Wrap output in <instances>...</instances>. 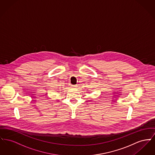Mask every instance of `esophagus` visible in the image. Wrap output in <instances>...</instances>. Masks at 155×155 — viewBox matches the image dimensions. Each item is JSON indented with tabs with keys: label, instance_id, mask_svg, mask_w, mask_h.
<instances>
[{
	"label": "esophagus",
	"instance_id": "obj_1",
	"mask_svg": "<svg viewBox=\"0 0 155 155\" xmlns=\"http://www.w3.org/2000/svg\"><path fill=\"white\" fill-rule=\"evenodd\" d=\"M77 85H71V88H75L77 87Z\"/></svg>",
	"mask_w": 155,
	"mask_h": 155
}]
</instances>
